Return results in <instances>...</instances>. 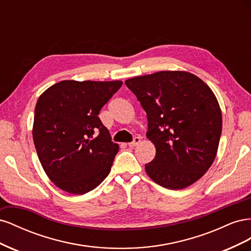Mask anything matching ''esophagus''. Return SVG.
<instances>
[{
  "label": "esophagus",
  "mask_w": 251,
  "mask_h": 251,
  "mask_svg": "<svg viewBox=\"0 0 251 251\" xmlns=\"http://www.w3.org/2000/svg\"><path fill=\"white\" fill-rule=\"evenodd\" d=\"M139 142H140V137H135V138H134V140H133L132 142L127 143V146L130 147V148H134V147L137 146V144H138Z\"/></svg>",
  "instance_id": "obj_1"
}]
</instances>
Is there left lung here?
Here are the masks:
<instances>
[{
  "mask_svg": "<svg viewBox=\"0 0 251 251\" xmlns=\"http://www.w3.org/2000/svg\"><path fill=\"white\" fill-rule=\"evenodd\" d=\"M147 113V137L156 156L149 177L169 189L192 185L214 162L222 133V112L211 89L185 71H160L126 79Z\"/></svg>",
  "mask_w": 251,
  "mask_h": 251,
  "instance_id": "8db88e82",
  "label": "left lung"
}]
</instances>
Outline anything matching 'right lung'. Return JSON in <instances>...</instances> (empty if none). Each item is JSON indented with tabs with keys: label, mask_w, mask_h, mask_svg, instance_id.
I'll return each mask as SVG.
<instances>
[{
	"label": "right lung",
	"mask_w": 251,
	"mask_h": 251,
	"mask_svg": "<svg viewBox=\"0 0 251 251\" xmlns=\"http://www.w3.org/2000/svg\"><path fill=\"white\" fill-rule=\"evenodd\" d=\"M123 81L63 80L37 100L33 142L45 173L63 191L82 195L108 176L119 147L98 114Z\"/></svg>",
	"instance_id": "1"
}]
</instances>
